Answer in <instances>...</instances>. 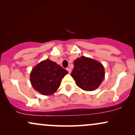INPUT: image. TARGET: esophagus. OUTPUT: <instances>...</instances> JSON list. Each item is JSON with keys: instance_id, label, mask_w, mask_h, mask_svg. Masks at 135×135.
I'll return each instance as SVG.
<instances>
[{"instance_id": "obj_1", "label": "esophagus", "mask_w": 135, "mask_h": 135, "mask_svg": "<svg viewBox=\"0 0 135 135\" xmlns=\"http://www.w3.org/2000/svg\"><path fill=\"white\" fill-rule=\"evenodd\" d=\"M66 70L69 72V74H70L71 72H72V70H71V69H70V68H67V69H66Z\"/></svg>"}]
</instances>
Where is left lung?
Listing matches in <instances>:
<instances>
[{
    "label": "left lung",
    "instance_id": "1",
    "mask_svg": "<svg viewBox=\"0 0 135 135\" xmlns=\"http://www.w3.org/2000/svg\"><path fill=\"white\" fill-rule=\"evenodd\" d=\"M71 76L77 86L87 91L95 90L105 78V69L98 61L82 56L74 61Z\"/></svg>",
    "mask_w": 135,
    "mask_h": 135
}]
</instances>
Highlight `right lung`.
<instances>
[{
  "mask_svg": "<svg viewBox=\"0 0 135 135\" xmlns=\"http://www.w3.org/2000/svg\"><path fill=\"white\" fill-rule=\"evenodd\" d=\"M68 72L60 65L49 59L43 60L32 70L30 80L35 91L46 96L55 93L61 84V79Z\"/></svg>",
  "mask_w": 135,
  "mask_h": 135,
  "instance_id": "right-lung-1",
  "label": "right lung"
}]
</instances>
